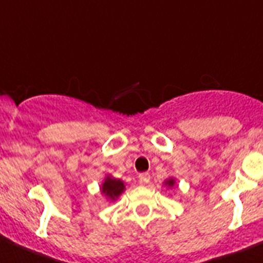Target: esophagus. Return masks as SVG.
I'll return each instance as SVG.
<instances>
[{
  "mask_svg": "<svg viewBox=\"0 0 263 263\" xmlns=\"http://www.w3.org/2000/svg\"><path fill=\"white\" fill-rule=\"evenodd\" d=\"M139 182L141 183V184H147V183L150 182V174H148V173H141V174H140Z\"/></svg>",
  "mask_w": 263,
  "mask_h": 263,
  "instance_id": "obj_1",
  "label": "esophagus"
}]
</instances>
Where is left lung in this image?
<instances>
[{"label": "left lung", "mask_w": 263, "mask_h": 263, "mask_svg": "<svg viewBox=\"0 0 263 263\" xmlns=\"http://www.w3.org/2000/svg\"><path fill=\"white\" fill-rule=\"evenodd\" d=\"M165 185H168V187H173V185H174V179H168V181L165 182Z\"/></svg>", "instance_id": "8db88e82"}]
</instances>
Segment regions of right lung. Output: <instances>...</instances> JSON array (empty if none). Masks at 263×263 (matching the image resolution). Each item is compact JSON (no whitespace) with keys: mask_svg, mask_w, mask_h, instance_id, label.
Masks as SVG:
<instances>
[{"mask_svg":"<svg viewBox=\"0 0 263 263\" xmlns=\"http://www.w3.org/2000/svg\"><path fill=\"white\" fill-rule=\"evenodd\" d=\"M124 190L123 182L119 179H115L112 177H107L102 185V193H104L110 200H116Z\"/></svg>","mask_w":263,"mask_h":263,"instance_id":"right-lung-1","label":"right lung"}]
</instances>
